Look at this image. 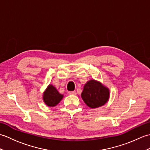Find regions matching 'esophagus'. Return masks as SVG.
I'll return each instance as SVG.
<instances>
[{"instance_id":"esophagus-1","label":"esophagus","mask_w":150,"mask_h":150,"mask_svg":"<svg viewBox=\"0 0 150 150\" xmlns=\"http://www.w3.org/2000/svg\"><path fill=\"white\" fill-rule=\"evenodd\" d=\"M68 93L69 95H76L77 93H76V92L75 91H69Z\"/></svg>"}]
</instances>
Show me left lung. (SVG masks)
<instances>
[{"mask_svg":"<svg viewBox=\"0 0 150 150\" xmlns=\"http://www.w3.org/2000/svg\"><path fill=\"white\" fill-rule=\"evenodd\" d=\"M81 97L87 106L96 108L107 103L110 97V91L100 82L91 80L84 85Z\"/></svg>","mask_w":150,"mask_h":150,"instance_id":"1","label":"left lung"}]
</instances>
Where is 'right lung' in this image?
I'll return each mask as SVG.
<instances>
[{
  "label": "right lung",
  "instance_id": "add662e5",
  "mask_svg": "<svg viewBox=\"0 0 150 150\" xmlns=\"http://www.w3.org/2000/svg\"><path fill=\"white\" fill-rule=\"evenodd\" d=\"M63 95L60 94L57 89L52 85H49L44 91L43 99L44 103L48 106H55L62 100Z\"/></svg>",
  "mask_w": 150,
  "mask_h": 150
}]
</instances>
